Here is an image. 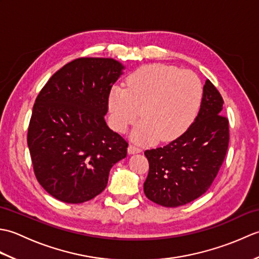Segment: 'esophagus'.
<instances>
[{"instance_id":"1","label":"esophagus","mask_w":259,"mask_h":259,"mask_svg":"<svg viewBox=\"0 0 259 259\" xmlns=\"http://www.w3.org/2000/svg\"><path fill=\"white\" fill-rule=\"evenodd\" d=\"M140 151H141L140 148L138 146H136V145H130L128 147V152L130 153V155H133V153H138Z\"/></svg>"}]
</instances>
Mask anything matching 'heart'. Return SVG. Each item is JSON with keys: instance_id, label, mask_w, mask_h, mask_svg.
<instances>
[{"instance_id": "heart-1", "label": "heart", "mask_w": 259, "mask_h": 259, "mask_svg": "<svg viewBox=\"0 0 259 259\" xmlns=\"http://www.w3.org/2000/svg\"><path fill=\"white\" fill-rule=\"evenodd\" d=\"M201 99V82L194 72L157 63L134 71L125 88L113 87L108 106L118 133H124L140 113L142 120L134 131L136 140L148 141L157 136L171 140L192 122Z\"/></svg>"}]
</instances>
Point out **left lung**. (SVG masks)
Listing matches in <instances>:
<instances>
[{
    "mask_svg": "<svg viewBox=\"0 0 259 259\" xmlns=\"http://www.w3.org/2000/svg\"><path fill=\"white\" fill-rule=\"evenodd\" d=\"M223 104L221 93L206 80L195 122L168 145L145 151L149 161L144 184L148 199L163 207H178L209 189L229 144V122L222 114Z\"/></svg>",
    "mask_w": 259,
    "mask_h": 259,
    "instance_id": "left-lung-1",
    "label": "left lung"
}]
</instances>
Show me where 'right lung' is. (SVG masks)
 <instances>
[{"label":"right lung","mask_w":259,"mask_h":259,"mask_svg":"<svg viewBox=\"0 0 259 259\" xmlns=\"http://www.w3.org/2000/svg\"><path fill=\"white\" fill-rule=\"evenodd\" d=\"M124 67L109 58H79L54 73L33 106L27 146L38 183L68 203L104 190L126 142L107 125L111 88Z\"/></svg>","instance_id":"right-lung-1"}]
</instances>
